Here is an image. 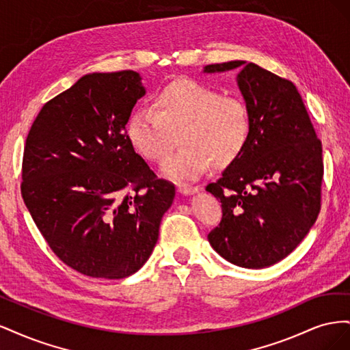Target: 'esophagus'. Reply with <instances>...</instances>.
Masks as SVG:
<instances>
[{
    "mask_svg": "<svg viewBox=\"0 0 350 350\" xmlns=\"http://www.w3.org/2000/svg\"><path fill=\"white\" fill-rule=\"evenodd\" d=\"M200 187H191V185H179L178 187V193L183 196H193L200 191Z\"/></svg>",
    "mask_w": 350,
    "mask_h": 350,
    "instance_id": "34e87169",
    "label": "esophagus"
}]
</instances>
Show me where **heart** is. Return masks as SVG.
<instances>
[{
    "mask_svg": "<svg viewBox=\"0 0 350 350\" xmlns=\"http://www.w3.org/2000/svg\"><path fill=\"white\" fill-rule=\"evenodd\" d=\"M178 134L184 147L166 159L161 174L176 183L194 181L210 165L226 167L242 154L251 135V113L239 98L178 79L157 92L154 111L131 113L126 139L147 161L161 162L172 152Z\"/></svg>",
    "mask_w": 350,
    "mask_h": 350,
    "instance_id": "heart-1",
    "label": "heart"
}]
</instances>
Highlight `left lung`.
Masks as SVG:
<instances>
[{
    "label": "left lung",
    "mask_w": 350,
    "mask_h": 350,
    "mask_svg": "<svg viewBox=\"0 0 350 350\" xmlns=\"http://www.w3.org/2000/svg\"><path fill=\"white\" fill-rule=\"evenodd\" d=\"M239 70L251 113L245 150L206 191L224 216L208 234L220 257L245 269L279 262L306 237L321 207L323 147L295 84L254 62L228 61L203 72Z\"/></svg>",
    "instance_id": "1"
}]
</instances>
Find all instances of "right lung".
I'll list each match as a JSON object with an SVG mask.
<instances>
[{"label":"right lung","instance_id":"right-lung-1","mask_svg":"<svg viewBox=\"0 0 350 350\" xmlns=\"http://www.w3.org/2000/svg\"><path fill=\"white\" fill-rule=\"evenodd\" d=\"M139 72H90L44 105L26 139L22 196L55 256L84 276L124 279L149 260L175 187L126 139Z\"/></svg>","mask_w":350,"mask_h":350}]
</instances>
